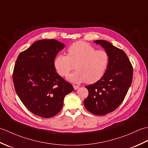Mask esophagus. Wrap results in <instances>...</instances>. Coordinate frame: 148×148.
Wrapping results in <instances>:
<instances>
[{"mask_svg": "<svg viewBox=\"0 0 148 148\" xmlns=\"http://www.w3.org/2000/svg\"><path fill=\"white\" fill-rule=\"evenodd\" d=\"M73 87H74V89L75 90H77L78 88H79V86H77V85H73Z\"/></svg>", "mask_w": 148, "mask_h": 148, "instance_id": "1", "label": "esophagus"}]
</instances>
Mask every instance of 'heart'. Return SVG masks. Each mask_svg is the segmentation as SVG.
Here are the masks:
<instances>
[{"instance_id":"b5f03b06","label":"heart","mask_w":148,"mask_h":148,"mask_svg":"<svg viewBox=\"0 0 148 148\" xmlns=\"http://www.w3.org/2000/svg\"><path fill=\"white\" fill-rule=\"evenodd\" d=\"M109 55L103 49H97L84 41H77L69 47L67 55L56 56L54 66L57 73L67 76L74 69L76 71L69 75V81L75 83L86 81L92 84L99 81L104 75L109 64Z\"/></svg>"}]
</instances>
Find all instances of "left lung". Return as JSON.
I'll return each mask as SVG.
<instances>
[{
    "label": "left lung",
    "instance_id": "8db88e82",
    "mask_svg": "<svg viewBox=\"0 0 148 148\" xmlns=\"http://www.w3.org/2000/svg\"><path fill=\"white\" fill-rule=\"evenodd\" d=\"M94 42L108 52L109 64L101 79L85 86L88 96L84 100V105L92 114L102 116L114 111L123 101L132 81L133 67L122 49L104 40Z\"/></svg>",
    "mask_w": 148,
    "mask_h": 148
}]
</instances>
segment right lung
Masks as SVG:
<instances>
[{"mask_svg":"<svg viewBox=\"0 0 148 148\" xmlns=\"http://www.w3.org/2000/svg\"><path fill=\"white\" fill-rule=\"evenodd\" d=\"M65 45L55 39L37 40L20 53L12 80L19 98L33 114L49 118L57 114L64 97L74 90L56 72L54 61Z\"/></svg>","mask_w":148,"mask_h":148,"instance_id":"obj_1","label":"right lung"}]
</instances>
